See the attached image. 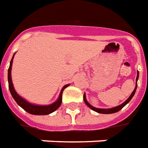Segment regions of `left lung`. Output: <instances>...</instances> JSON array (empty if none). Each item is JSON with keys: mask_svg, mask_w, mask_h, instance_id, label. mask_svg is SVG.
Here are the masks:
<instances>
[{"mask_svg": "<svg viewBox=\"0 0 148 148\" xmlns=\"http://www.w3.org/2000/svg\"><path fill=\"white\" fill-rule=\"evenodd\" d=\"M138 79H139V72L137 71V76H136V87H135V89L133 90L131 96L127 98V99H126V100L123 103H121L120 105L116 106V107H114V108H95V107H93L92 105H91V104L87 101L85 93L84 94V103H86V105L88 106V107H89L91 109L93 110V111H95L96 112L100 113V114H112V113L117 112H119V110L122 109L126 105L127 103H128L130 102V100L132 99V97L134 96V95H135V93H136V88H137V81H138Z\"/></svg>", "mask_w": 148, "mask_h": 148, "instance_id": "left-lung-1", "label": "left lung"}]
</instances>
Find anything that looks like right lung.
<instances>
[{
  "label": "right lung",
  "mask_w": 148,
  "mask_h": 148,
  "mask_svg": "<svg viewBox=\"0 0 148 148\" xmlns=\"http://www.w3.org/2000/svg\"><path fill=\"white\" fill-rule=\"evenodd\" d=\"M13 54L12 56V58L10 61V65H9V70H8V81H9V88L10 93L12 95V98L15 99V101L17 103L20 107H21L23 109L26 111L27 112H29V114H32V115H36V116H45V115H49L51 114L53 112H55L56 110L58 109L59 107L61 104L62 102V93L64 89L69 86L70 84H66L63 87V88L60 91V93L59 97L56 101L54 103H52L51 104L49 105H38V104H34L32 103H29V101H27L25 99L22 98L21 96H19L18 93L16 92V90L14 89L13 84H12V76H11V71H12V61H13V57H14Z\"/></svg>",
  "instance_id": "right-lung-1"
}]
</instances>
